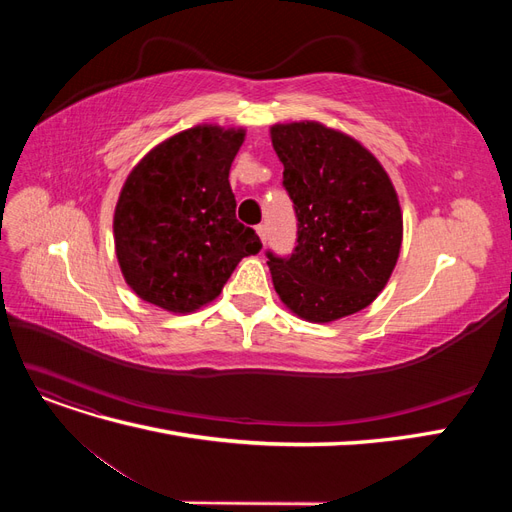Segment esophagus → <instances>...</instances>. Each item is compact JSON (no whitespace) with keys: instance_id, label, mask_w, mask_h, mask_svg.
Wrapping results in <instances>:
<instances>
[{"instance_id":"esophagus-1","label":"esophagus","mask_w":512,"mask_h":512,"mask_svg":"<svg viewBox=\"0 0 512 512\" xmlns=\"http://www.w3.org/2000/svg\"><path fill=\"white\" fill-rule=\"evenodd\" d=\"M256 232H258L260 241L267 243V228H265V224H258V226H256Z\"/></svg>"}]
</instances>
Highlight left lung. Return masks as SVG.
Returning <instances> with one entry per match:
<instances>
[{
  "instance_id": "8db88e82",
  "label": "left lung",
  "mask_w": 512,
  "mask_h": 512,
  "mask_svg": "<svg viewBox=\"0 0 512 512\" xmlns=\"http://www.w3.org/2000/svg\"><path fill=\"white\" fill-rule=\"evenodd\" d=\"M294 215L288 256L267 250L280 299L309 322L361 312L389 282L401 247V209L389 175L354 138L316 121L271 128Z\"/></svg>"
}]
</instances>
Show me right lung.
Returning <instances> with one entry per match:
<instances>
[{
    "instance_id": "right-lung-1",
    "label": "right lung",
    "mask_w": 512,
    "mask_h": 512,
    "mask_svg": "<svg viewBox=\"0 0 512 512\" xmlns=\"http://www.w3.org/2000/svg\"><path fill=\"white\" fill-rule=\"evenodd\" d=\"M243 136L218 126L179 132L126 179L115 209V250L143 301L194 312L218 297L241 258L262 250L256 230L237 220L228 181Z\"/></svg>"
}]
</instances>
